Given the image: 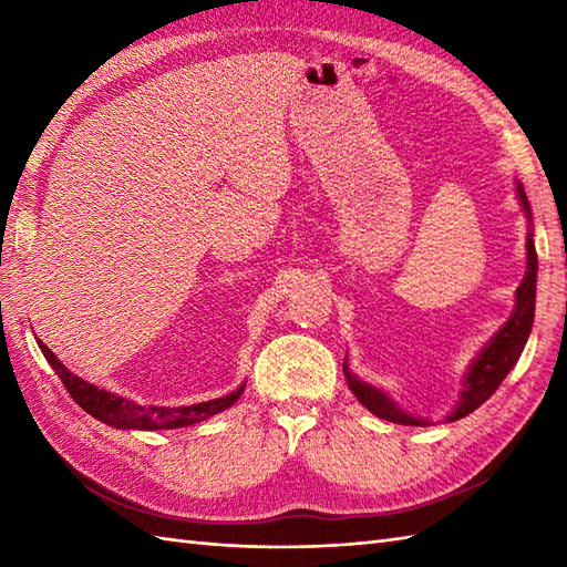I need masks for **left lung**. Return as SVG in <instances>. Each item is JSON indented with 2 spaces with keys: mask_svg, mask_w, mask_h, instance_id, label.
I'll use <instances>...</instances> for the list:
<instances>
[{
  "mask_svg": "<svg viewBox=\"0 0 567 567\" xmlns=\"http://www.w3.org/2000/svg\"><path fill=\"white\" fill-rule=\"evenodd\" d=\"M516 199H519L524 216L528 221V234H526V272L522 285L516 287V299H514V311L507 319V323L492 336L487 346L475 355L473 363L467 365L465 375L461 380V394H457V402L445 414V421H457L467 414H473L475 409L487 402L495 390L502 384V380L509 375V370L516 365L519 360L524 346L528 341V333H532L534 327V311H536V275H538V258H536V248H534V224H532V207H528L524 185L516 179ZM343 375L348 388L355 394V400L363 404L368 412L375 414L378 419L392 421V424L400 426H429V419L419 416L409 409L396 404L392 396L370 384L365 380H360L355 372L348 368V355L343 360Z\"/></svg>",
  "mask_w": 567,
  "mask_h": 567,
  "instance_id": "left-lung-1",
  "label": "left lung"
}]
</instances>
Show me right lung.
Listing matches in <instances>:
<instances>
[{
    "instance_id": "obj_1",
    "label": "right lung",
    "mask_w": 567,
    "mask_h": 567,
    "mask_svg": "<svg viewBox=\"0 0 567 567\" xmlns=\"http://www.w3.org/2000/svg\"><path fill=\"white\" fill-rule=\"evenodd\" d=\"M39 348L48 363H51V368L58 372V378L63 380L65 390L70 392L72 400H75L84 409V412L92 414L97 421H102V424H110L114 429L167 431V429H183V426L199 424V421L219 414L228 406H234L238 402V396L246 390V382H244L234 392L219 396V400H209V402H199V404H189V406H158V404L143 406V404L126 400V396L100 390V388H94V384H90L87 380L72 375V372L63 363H60L58 355L43 341H39Z\"/></svg>"
}]
</instances>
